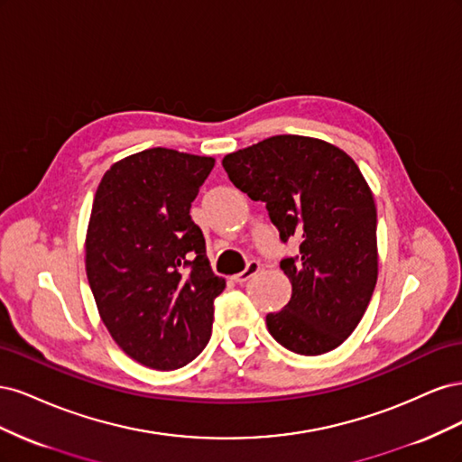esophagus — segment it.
<instances>
[{"label":"esophagus","instance_id":"obj_1","mask_svg":"<svg viewBox=\"0 0 462 462\" xmlns=\"http://www.w3.org/2000/svg\"><path fill=\"white\" fill-rule=\"evenodd\" d=\"M260 268H262V265H260V262H256V260H250L248 263H246V268H245V272H241V273H236L233 279H235V282L236 283H245V282H248V279L250 277H253V275H256L258 272H260Z\"/></svg>","mask_w":462,"mask_h":462}]
</instances>
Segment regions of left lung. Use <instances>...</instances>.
I'll return each instance as SVG.
<instances>
[{
    "mask_svg": "<svg viewBox=\"0 0 462 462\" xmlns=\"http://www.w3.org/2000/svg\"><path fill=\"white\" fill-rule=\"evenodd\" d=\"M221 163L236 189L265 202L283 243L300 241L299 254L282 260L292 295L265 316L272 337L304 356L337 348L377 282V216L365 175L341 148L300 134L270 136Z\"/></svg>",
    "mask_w": 462,
    "mask_h": 462,
    "instance_id": "1",
    "label": "left lung"
}]
</instances>
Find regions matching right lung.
<instances>
[{"instance_id": "add662e5", "label": "right lung", "mask_w": 462, "mask_h": 462, "mask_svg": "<svg viewBox=\"0 0 462 462\" xmlns=\"http://www.w3.org/2000/svg\"><path fill=\"white\" fill-rule=\"evenodd\" d=\"M214 163L148 148L111 165L94 194L85 263L97 312L121 351L153 370H177L202 353L226 289L190 217Z\"/></svg>"}]
</instances>
